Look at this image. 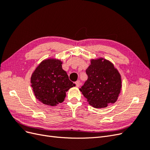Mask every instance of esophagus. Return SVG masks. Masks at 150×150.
I'll return each instance as SVG.
<instances>
[{"label":"esophagus","mask_w":150,"mask_h":150,"mask_svg":"<svg viewBox=\"0 0 150 150\" xmlns=\"http://www.w3.org/2000/svg\"><path fill=\"white\" fill-rule=\"evenodd\" d=\"M75 84H76V85L77 87H79L80 85H81V83H80V81H77L75 83Z\"/></svg>","instance_id":"1"}]
</instances>
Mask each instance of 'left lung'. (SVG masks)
<instances>
[{
    "instance_id": "8db88e82",
    "label": "left lung",
    "mask_w": 150,
    "mask_h": 150,
    "mask_svg": "<svg viewBox=\"0 0 150 150\" xmlns=\"http://www.w3.org/2000/svg\"><path fill=\"white\" fill-rule=\"evenodd\" d=\"M88 78L79 89L91 106L106 108L115 103L121 89L120 74L112 63L103 58L91 60L86 71Z\"/></svg>"
}]
</instances>
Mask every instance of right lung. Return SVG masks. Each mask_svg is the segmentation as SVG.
Returning <instances> with one entry per match:
<instances>
[{
    "mask_svg": "<svg viewBox=\"0 0 150 150\" xmlns=\"http://www.w3.org/2000/svg\"><path fill=\"white\" fill-rule=\"evenodd\" d=\"M62 62L48 59L40 63L31 76V86L35 98L49 106L64 101L66 93L75 86L62 69Z\"/></svg>",
    "mask_w": 150,
    "mask_h": 150,
    "instance_id": "right-lung-1",
    "label": "right lung"
}]
</instances>
